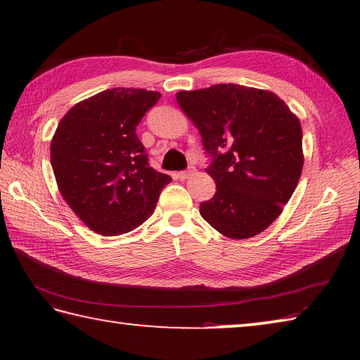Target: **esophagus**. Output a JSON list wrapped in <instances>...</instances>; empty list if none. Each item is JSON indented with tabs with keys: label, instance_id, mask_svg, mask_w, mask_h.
<instances>
[{
	"label": "esophagus",
	"instance_id": "obj_1",
	"mask_svg": "<svg viewBox=\"0 0 360 360\" xmlns=\"http://www.w3.org/2000/svg\"><path fill=\"white\" fill-rule=\"evenodd\" d=\"M193 174H194V167H190L188 170H181V172H178L176 178L181 179V181H184V179H186V178H190Z\"/></svg>",
	"mask_w": 360,
	"mask_h": 360
}]
</instances>
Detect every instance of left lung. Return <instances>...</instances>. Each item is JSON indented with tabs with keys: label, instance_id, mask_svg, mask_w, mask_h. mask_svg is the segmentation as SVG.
<instances>
[{
	"label": "left lung",
	"instance_id": "8db88e82",
	"mask_svg": "<svg viewBox=\"0 0 360 360\" xmlns=\"http://www.w3.org/2000/svg\"><path fill=\"white\" fill-rule=\"evenodd\" d=\"M201 135L214 195L200 214L233 240L266 229L291 198L303 169L300 122L274 92L217 84L176 94Z\"/></svg>",
	"mask_w": 360,
	"mask_h": 360
}]
</instances>
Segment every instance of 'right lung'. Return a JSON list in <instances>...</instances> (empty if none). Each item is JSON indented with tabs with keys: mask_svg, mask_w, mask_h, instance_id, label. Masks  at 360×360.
I'll return each instance as SVG.
<instances>
[{
	"mask_svg": "<svg viewBox=\"0 0 360 360\" xmlns=\"http://www.w3.org/2000/svg\"><path fill=\"white\" fill-rule=\"evenodd\" d=\"M160 98L134 88L105 89L77 103L51 141L58 190L81 221L101 236H119L146 222L172 181L148 163L136 127Z\"/></svg>",
	"mask_w": 360,
	"mask_h": 360,
	"instance_id": "obj_1",
	"label": "right lung"
}]
</instances>
